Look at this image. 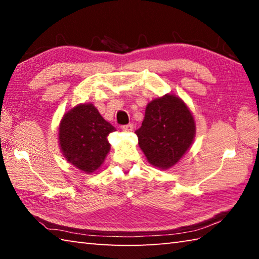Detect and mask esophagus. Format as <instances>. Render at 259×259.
<instances>
[{
	"label": "esophagus",
	"instance_id": "34e87169",
	"mask_svg": "<svg viewBox=\"0 0 259 259\" xmlns=\"http://www.w3.org/2000/svg\"><path fill=\"white\" fill-rule=\"evenodd\" d=\"M122 129H123L124 131H133L134 130V124H131V123H129V124H125V125H123L122 126Z\"/></svg>",
	"mask_w": 259,
	"mask_h": 259
}]
</instances>
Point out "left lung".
Returning <instances> with one entry per match:
<instances>
[{"instance_id": "8db88e82", "label": "left lung", "mask_w": 259, "mask_h": 259, "mask_svg": "<svg viewBox=\"0 0 259 259\" xmlns=\"http://www.w3.org/2000/svg\"><path fill=\"white\" fill-rule=\"evenodd\" d=\"M136 135L148 162L157 168L168 169L192 145L195 136L194 119L182 99L165 95L147 105L145 119Z\"/></svg>"}]
</instances>
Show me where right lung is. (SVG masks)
<instances>
[{
    "label": "right lung",
    "mask_w": 259,
    "mask_h": 259,
    "mask_svg": "<svg viewBox=\"0 0 259 259\" xmlns=\"http://www.w3.org/2000/svg\"><path fill=\"white\" fill-rule=\"evenodd\" d=\"M115 128L103 119L93 104L65 114L59 125V144L66 160L87 174L97 170L109 152L107 136Z\"/></svg>",
    "instance_id": "right-lung-1"
}]
</instances>
